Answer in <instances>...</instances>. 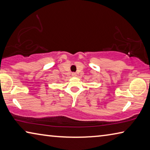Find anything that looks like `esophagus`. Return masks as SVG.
<instances>
[{"label": "esophagus", "instance_id": "34e87169", "mask_svg": "<svg viewBox=\"0 0 150 150\" xmlns=\"http://www.w3.org/2000/svg\"><path fill=\"white\" fill-rule=\"evenodd\" d=\"M76 76H77V74H76L75 73H72V77H75Z\"/></svg>", "mask_w": 150, "mask_h": 150}]
</instances>
